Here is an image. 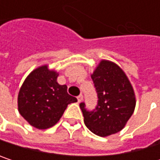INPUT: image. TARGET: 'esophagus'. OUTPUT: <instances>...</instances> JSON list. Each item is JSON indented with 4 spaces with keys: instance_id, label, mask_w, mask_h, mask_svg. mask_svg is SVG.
<instances>
[{
    "instance_id": "1",
    "label": "esophagus",
    "mask_w": 160,
    "mask_h": 160,
    "mask_svg": "<svg viewBox=\"0 0 160 160\" xmlns=\"http://www.w3.org/2000/svg\"><path fill=\"white\" fill-rule=\"evenodd\" d=\"M77 99H78V101H79V102H81V101H82V99H83V95H82V94H80V95L77 97Z\"/></svg>"
}]
</instances>
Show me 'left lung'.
<instances>
[{
  "mask_svg": "<svg viewBox=\"0 0 160 160\" xmlns=\"http://www.w3.org/2000/svg\"><path fill=\"white\" fill-rule=\"evenodd\" d=\"M97 92V105L87 110L80 104L84 123L94 134L105 137L121 131L135 108L133 89L122 69L110 61L103 60L92 75Z\"/></svg>",
  "mask_w": 160,
  "mask_h": 160,
  "instance_id": "left-lung-1",
  "label": "left lung"
}]
</instances>
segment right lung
Segmentation results:
<instances>
[{"mask_svg": "<svg viewBox=\"0 0 160 160\" xmlns=\"http://www.w3.org/2000/svg\"><path fill=\"white\" fill-rule=\"evenodd\" d=\"M58 74L42 66L25 80L18 93V111L33 127L44 130L52 127L68 105L77 98L68 93L67 85L56 81Z\"/></svg>", "mask_w": 160, "mask_h": 160, "instance_id": "right-lung-1", "label": "right lung"}]
</instances>
